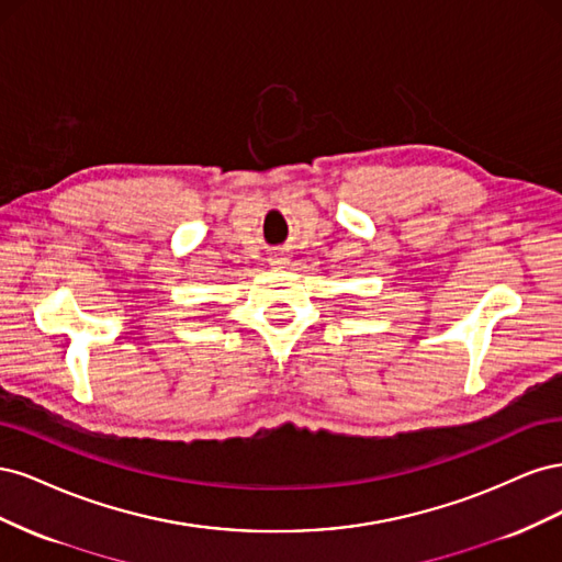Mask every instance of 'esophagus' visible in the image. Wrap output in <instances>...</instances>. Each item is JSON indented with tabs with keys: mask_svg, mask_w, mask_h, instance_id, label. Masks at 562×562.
<instances>
[{
	"mask_svg": "<svg viewBox=\"0 0 562 562\" xmlns=\"http://www.w3.org/2000/svg\"><path fill=\"white\" fill-rule=\"evenodd\" d=\"M271 265L274 267H283L285 262H288V258H283V255H271V260H269Z\"/></svg>",
	"mask_w": 562,
	"mask_h": 562,
	"instance_id": "obj_1",
	"label": "esophagus"
}]
</instances>
